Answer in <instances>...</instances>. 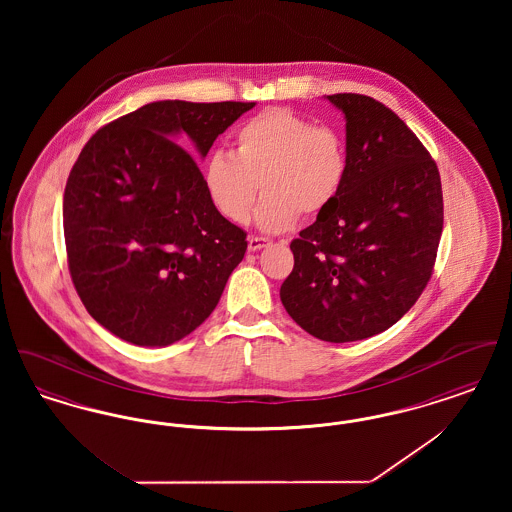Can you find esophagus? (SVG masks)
<instances>
[{
  "label": "esophagus",
  "instance_id": "obj_1",
  "mask_svg": "<svg viewBox=\"0 0 512 512\" xmlns=\"http://www.w3.org/2000/svg\"><path fill=\"white\" fill-rule=\"evenodd\" d=\"M270 244L267 238H259V236H251L249 240H247V249L249 251H259V249H263V247H267Z\"/></svg>",
  "mask_w": 512,
  "mask_h": 512
}]
</instances>
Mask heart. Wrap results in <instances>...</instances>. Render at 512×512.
I'll return each mask as SVG.
<instances>
[{"label":"heart","instance_id":"obj_1","mask_svg":"<svg viewBox=\"0 0 512 512\" xmlns=\"http://www.w3.org/2000/svg\"><path fill=\"white\" fill-rule=\"evenodd\" d=\"M349 172L347 146L332 126L270 107L245 121L234 134V151H215L203 167V188L224 219H249L259 184L265 194L257 224L284 232L301 217L328 211Z\"/></svg>","mask_w":512,"mask_h":512}]
</instances>
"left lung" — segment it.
Returning a JSON list of instances; mask_svg holds the SVG:
<instances>
[{
  "instance_id": "obj_1",
  "label": "left lung",
  "mask_w": 512,
  "mask_h": 512,
  "mask_svg": "<svg viewBox=\"0 0 512 512\" xmlns=\"http://www.w3.org/2000/svg\"><path fill=\"white\" fill-rule=\"evenodd\" d=\"M326 99L345 117L349 172L334 205L293 240L280 288L288 315L318 340H365L424 292L438 255L436 161L391 109L361 94Z\"/></svg>"
}]
</instances>
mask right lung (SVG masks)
Wrapping results in <instances>:
<instances>
[{
  "instance_id": "1",
  "label": "right lung",
  "mask_w": 512,
  "mask_h": 512,
  "mask_svg": "<svg viewBox=\"0 0 512 512\" xmlns=\"http://www.w3.org/2000/svg\"><path fill=\"white\" fill-rule=\"evenodd\" d=\"M253 107L153 101L80 151L63 197L69 270L86 311L117 338L165 347L217 307L247 242L211 205L191 154L205 159Z\"/></svg>"
}]
</instances>
